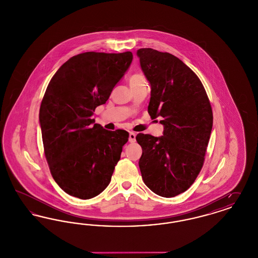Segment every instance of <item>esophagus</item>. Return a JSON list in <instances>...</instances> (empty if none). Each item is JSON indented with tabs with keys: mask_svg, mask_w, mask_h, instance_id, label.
Masks as SVG:
<instances>
[{
	"mask_svg": "<svg viewBox=\"0 0 258 258\" xmlns=\"http://www.w3.org/2000/svg\"><path fill=\"white\" fill-rule=\"evenodd\" d=\"M135 137H136V135H135V133H130L128 141H130L131 143H134V142H135Z\"/></svg>",
	"mask_w": 258,
	"mask_h": 258,
	"instance_id": "34e87169",
	"label": "esophagus"
}]
</instances>
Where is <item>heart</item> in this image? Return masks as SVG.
Listing matches in <instances>:
<instances>
[{"mask_svg":"<svg viewBox=\"0 0 258 258\" xmlns=\"http://www.w3.org/2000/svg\"><path fill=\"white\" fill-rule=\"evenodd\" d=\"M146 79L142 74H134L130 77V85L131 88H135V87L140 86V85H144L146 84Z\"/></svg>","mask_w":258,"mask_h":258,"instance_id":"1","label":"heart"}]
</instances>
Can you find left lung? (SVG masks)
I'll list each match as a JSON object with an SVG mask.
<instances>
[{
    "mask_svg": "<svg viewBox=\"0 0 258 258\" xmlns=\"http://www.w3.org/2000/svg\"><path fill=\"white\" fill-rule=\"evenodd\" d=\"M151 86L148 113L161 119V136L138 134L139 168L148 187L162 197L185 191L202 168L213 112L201 81L174 55L152 48L136 52Z\"/></svg>",
    "mask_w": 258,
    "mask_h": 258,
    "instance_id": "obj_1",
    "label": "left lung"
}]
</instances>
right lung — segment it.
Masks as SVG:
<instances>
[{
	"label": "right lung",
	"instance_id": "right-lung-1",
	"mask_svg": "<svg viewBox=\"0 0 258 258\" xmlns=\"http://www.w3.org/2000/svg\"><path fill=\"white\" fill-rule=\"evenodd\" d=\"M133 53L85 52L54 74L39 109L44 153L61 189L80 199L109 184L128 133L107 131L92 116L104 104L133 61Z\"/></svg>",
	"mask_w": 258,
	"mask_h": 258
}]
</instances>
